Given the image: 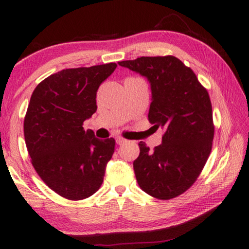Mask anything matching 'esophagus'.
<instances>
[{
  "instance_id": "obj_1",
  "label": "esophagus",
  "mask_w": 249,
  "mask_h": 249,
  "mask_svg": "<svg viewBox=\"0 0 249 249\" xmlns=\"http://www.w3.org/2000/svg\"><path fill=\"white\" fill-rule=\"evenodd\" d=\"M126 142H127V140L123 139V137H116V143H117L118 145L124 144V143H126Z\"/></svg>"
}]
</instances>
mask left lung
Returning a JSON list of instances; mask_svg holds the SVG:
<instances>
[{
  "label": "left lung",
  "mask_w": 249,
  "mask_h": 249,
  "mask_svg": "<svg viewBox=\"0 0 249 249\" xmlns=\"http://www.w3.org/2000/svg\"><path fill=\"white\" fill-rule=\"evenodd\" d=\"M118 64L147 77L152 89L148 121L164 129L163 143L153 151L139 143L140 156L133 163L137 183L157 199L175 198L195 183L212 151L215 126L207 89L173 55Z\"/></svg>",
  "instance_id": "8db88e82"
}]
</instances>
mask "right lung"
<instances>
[{"instance_id": "1", "label": "right lung", "mask_w": 249, "mask_h": 249, "mask_svg": "<svg viewBox=\"0 0 249 249\" xmlns=\"http://www.w3.org/2000/svg\"><path fill=\"white\" fill-rule=\"evenodd\" d=\"M116 63L66 69L50 75L33 90L24 117L31 163L56 194L81 200L98 191L106 163L115 149L85 131L83 123L96 112V92Z\"/></svg>"}]
</instances>
